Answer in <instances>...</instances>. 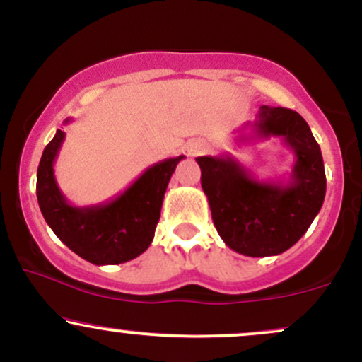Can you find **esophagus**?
I'll return each instance as SVG.
<instances>
[{"label": "esophagus", "mask_w": 362, "mask_h": 362, "mask_svg": "<svg viewBox=\"0 0 362 362\" xmlns=\"http://www.w3.org/2000/svg\"><path fill=\"white\" fill-rule=\"evenodd\" d=\"M206 149H207V144L201 139H192L187 143V153H189L190 156L201 155V153H204Z\"/></svg>", "instance_id": "34e87169"}]
</instances>
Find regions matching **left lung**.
Listing matches in <instances>:
<instances>
[{"label": "left lung", "instance_id": "obj_1", "mask_svg": "<svg viewBox=\"0 0 362 362\" xmlns=\"http://www.w3.org/2000/svg\"><path fill=\"white\" fill-rule=\"evenodd\" d=\"M257 117V136H277L294 151L288 184L255 180L231 156L195 160L223 242L243 255L269 257L286 252L306 233L322 209L327 178L318 143L298 112L262 105Z\"/></svg>", "mask_w": 362, "mask_h": 362}]
</instances>
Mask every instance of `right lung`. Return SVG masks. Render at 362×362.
<instances>
[{"mask_svg":"<svg viewBox=\"0 0 362 362\" xmlns=\"http://www.w3.org/2000/svg\"><path fill=\"white\" fill-rule=\"evenodd\" d=\"M62 141L64 132L57 129L37 168V201L45 223L66 247L95 265L136 259L153 242L170 177L184 156L149 167L126 192L107 204L74 207L54 178V160Z\"/></svg>","mask_w":362,"mask_h":362,"instance_id":"obj_1","label":"right lung"}]
</instances>
